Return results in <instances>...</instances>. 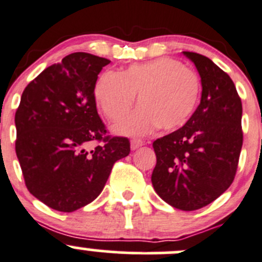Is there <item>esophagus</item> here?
I'll use <instances>...</instances> for the list:
<instances>
[{
	"instance_id": "1",
	"label": "esophagus",
	"mask_w": 262,
	"mask_h": 262,
	"mask_svg": "<svg viewBox=\"0 0 262 262\" xmlns=\"http://www.w3.org/2000/svg\"><path fill=\"white\" fill-rule=\"evenodd\" d=\"M142 145H144V141H142V140H140V139H132L131 140V149L132 150L139 149V147L142 146Z\"/></svg>"
}]
</instances>
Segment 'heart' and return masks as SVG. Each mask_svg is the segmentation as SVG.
<instances>
[{"label":"heart","instance_id":"heart-1","mask_svg":"<svg viewBox=\"0 0 262 262\" xmlns=\"http://www.w3.org/2000/svg\"><path fill=\"white\" fill-rule=\"evenodd\" d=\"M140 107L115 126L118 134L145 135L158 127L172 131L182 127L199 104V75L177 59L158 58L132 64L122 74L105 71L98 79L94 98L110 121L125 117L134 105Z\"/></svg>","mask_w":262,"mask_h":262}]
</instances>
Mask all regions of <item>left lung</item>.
<instances>
[{
  "instance_id": "obj_1",
  "label": "left lung",
  "mask_w": 262,
  "mask_h": 262,
  "mask_svg": "<svg viewBox=\"0 0 262 262\" xmlns=\"http://www.w3.org/2000/svg\"><path fill=\"white\" fill-rule=\"evenodd\" d=\"M201 77V100L185 126L152 142L154 190L170 206L192 211L228 190L243 142L242 102L234 82L210 58L183 52Z\"/></svg>"
}]
</instances>
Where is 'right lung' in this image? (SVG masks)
Here are the masks:
<instances>
[{
	"label": "right lung",
	"mask_w": 262,
	"mask_h": 262,
	"mask_svg": "<svg viewBox=\"0 0 262 262\" xmlns=\"http://www.w3.org/2000/svg\"><path fill=\"white\" fill-rule=\"evenodd\" d=\"M110 59L76 52L40 72L15 113L17 159L33 196L71 213L99 196L113 164L130 154L127 137H111L94 98ZM93 142H100L90 149Z\"/></svg>",
	"instance_id": "obj_1"
}]
</instances>
